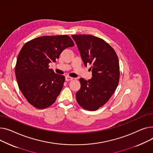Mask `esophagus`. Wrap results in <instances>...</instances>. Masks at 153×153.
Segmentation results:
<instances>
[{
	"label": "esophagus",
	"mask_w": 153,
	"mask_h": 153,
	"mask_svg": "<svg viewBox=\"0 0 153 153\" xmlns=\"http://www.w3.org/2000/svg\"><path fill=\"white\" fill-rule=\"evenodd\" d=\"M73 79H74V78H72V77L68 76H65V81H67V82H68V81L72 80Z\"/></svg>",
	"instance_id": "34e87169"
}]
</instances>
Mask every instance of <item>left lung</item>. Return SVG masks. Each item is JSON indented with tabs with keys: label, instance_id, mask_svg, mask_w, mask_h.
Returning a JSON list of instances; mask_svg holds the SVG:
<instances>
[{
	"label": "left lung",
	"instance_id": "8db88e82",
	"mask_svg": "<svg viewBox=\"0 0 153 153\" xmlns=\"http://www.w3.org/2000/svg\"><path fill=\"white\" fill-rule=\"evenodd\" d=\"M85 67L91 65V79L81 78L76 93L78 104L94 111L104 105L118 86L120 78L119 59L114 49L101 38L90 34L71 35Z\"/></svg>",
	"mask_w": 153,
	"mask_h": 153
}]
</instances>
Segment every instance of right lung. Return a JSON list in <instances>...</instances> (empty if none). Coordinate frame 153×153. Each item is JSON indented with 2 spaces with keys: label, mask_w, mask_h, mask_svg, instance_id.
Wrapping results in <instances>:
<instances>
[{
  "label": "right lung",
  "mask_w": 153,
  "mask_h": 153,
  "mask_svg": "<svg viewBox=\"0 0 153 153\" xmlns=\"http://www.w3.org/2000/svg\"><path fill=\"white\" fill-rule=\"evenodd\" d=\"M74 43L67 35L44 36L25 44L17 57L15 76L18 85L28 102L38 109L55 102L64 83V75L49 68L61 52Z\"/></svg>",
  "instance_id": "add662e5"
}]
</instances>
